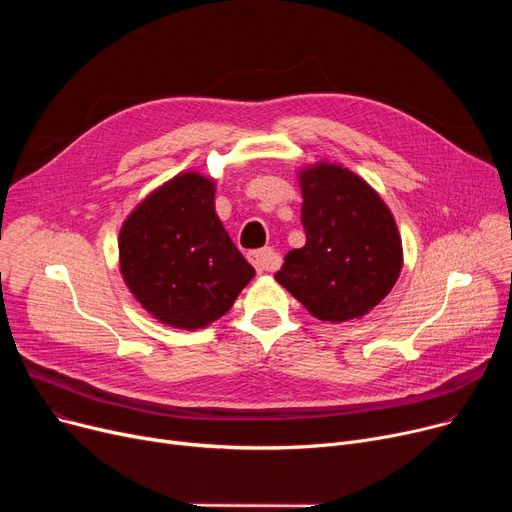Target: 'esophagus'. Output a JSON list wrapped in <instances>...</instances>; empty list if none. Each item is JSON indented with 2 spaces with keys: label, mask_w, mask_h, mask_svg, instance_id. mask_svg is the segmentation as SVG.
<instances>
[{
  "label": "esophagus",
  "mask_w": 512,
  "mask_h": 512,
  "mask_svg": "<svg viewBox=\"0 0 512 512\" xmlns=\"http://www.w3.org/2000/svg\"><path fill=\"white\" fill-rule=\"evenodd\" d=\"M249 261L253 263V267L257 272H274L276 267L280 265V257L274 253V249H257L249 253Z\"/></svg>",
  "instance_id": "esophagus-1"
}]
</instances>
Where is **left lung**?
Wrapping results in <instances>:
<instances>
[{"mask_svg": "<svg viewBox=\"0 0 512 512\" xmlns=\"http://www.w3.org/2000/svg\"><path fill=\"white\" fill-rule=\"evenodd\" d=\"M307 242L292 249L276 280L317 319L365 315L392 290L402 245L390 209L351 170L319 164L301 172Z\"/></svg>", "mask_w": 512, "mask_h": 512, "instance_id": "1", "label": "left lung"}]
</instances>
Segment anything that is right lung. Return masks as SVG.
<instances>
[{"mask_svg":"<svg viewBox=\"0 0 512 512\" xmlns=\"http://www.w3.org/2000/svg\"><path fill=\"white\" fill-rule=\"evenodd\" d=\"M213 182L186 172L134 209L120 232V270L159 321L197 330L234 305L255 270L215 215Z\"/></svg>","mask_w":512,"mask_h":512,"instance_id":"1","label":"right lung"}]
</instances>
